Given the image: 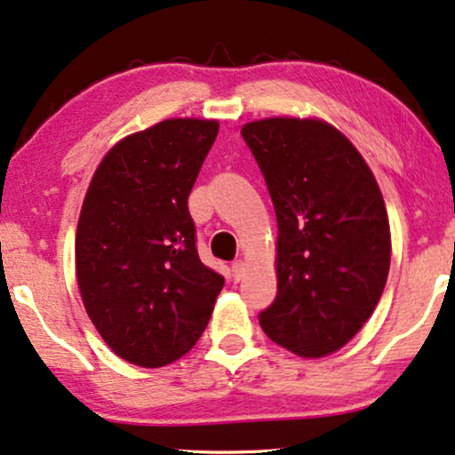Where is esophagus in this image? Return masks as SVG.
<instances>
[{
  "mask_svg": "<svg viewBox=\"0 0 455 455\" xmlns=\"http://www.w3.org/2000/svg\"><path fill=\"white\" fill-rule=\"evenodd\" d=\"M244 271H246L244 260H235V263H232V275L235 282H240L242 275H244Z\"/></svg>",
  "mask_w": 455,
  "mask_h": 455,
  "instance_id": "esophagus-1",
  "label": "esophagus"
}]
</instances>
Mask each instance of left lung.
Masks as SVG:
<instances>
[{"label":"left lung","mask_w":455,"mask_h":455,"mask_svg":"<svg viewBox=\"0 0 455 455\" xmlns=\"http://www.w3.org/2000/svg\"><path fill=\"white\" fill-rule=\"evenodd\" d=\"M277 217V296L267 338L304 358L346 346L379 304L391 235L377 180L321 120L269 117L242 128Z\"/></svg>","instance_id":"left-lung-1"}]
</instances>
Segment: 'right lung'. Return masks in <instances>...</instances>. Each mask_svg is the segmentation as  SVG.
<instances>
[{
    "label": "right lung",
    "instance_id": "add662e5",
    "mask_svg": "<svg viewBox=\"0 0 455 455\" xmlns=\"http://www.w3.org/2000/svg\"><path fill=\"white\" fill-rule=\"evenodd\" d=\"M220 132L165 120L117 142L91 180L76 229V277L92 325L128 363L157 369L201 338L223 288L203 265L188 195Z\"/></svg>",
    "mask_w": 455,
    "mask_h": 455
}]
</instances>
